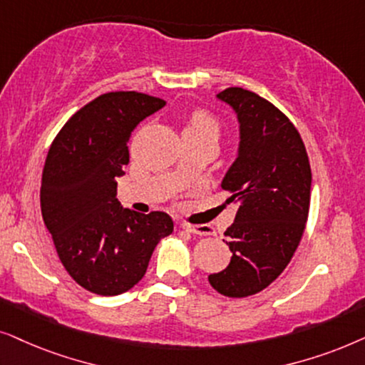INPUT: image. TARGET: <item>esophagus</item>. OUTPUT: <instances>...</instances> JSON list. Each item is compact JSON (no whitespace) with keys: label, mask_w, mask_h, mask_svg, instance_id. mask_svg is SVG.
<instances>
[{"label":"esophagus","mask_w":365,"mask_h":365,"mask_svg":"<svg viewBox=\"0 0 365 365\" xmlns=\"http://www.w3.org/2000/svg\"><path fill=\"white\" fill-rule=\"evenodd\" d=\"M182 228H185L187 232L190 233H195V235H212V228L208 225H192V223H187L183 222L182 223Z\"/></svg>","instance_id":"1"}]
</instances>
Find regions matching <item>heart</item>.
<instances>
[{
  "label": "heart",
  "instance_id": "heart-1",
  "mask_svg": "<svg viewBox=\"0 0 365 365\" xmlns=\"http://www.w3.org/2000/svg\"><path fill=\"white\" fill-rule=\"evenodd\" d=\"M183 135H198V137H213L220 135V123L207 110H195L188 116Z\"/></svg>",
  "mask_w": 365,
  "mask_h": 365
}]
</instances>
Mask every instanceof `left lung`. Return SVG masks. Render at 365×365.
<instances>
[{"instance_id": "8db88e82", "label": "left lung", "mask_w": 365, "mask_h": 365, "mask_svg": "<svg viewBox=\"0 0 365 365\" xmlns=\"http://www.w3.org/2000/svg\"><path fill=\"white\" fill-rule=\"evenodd\" d=\"M217 96L240 123L239 155L222 180L227 202L239 210L225 230L230 264L208 282L218 294L242 299L269 287L292 260L309 217L312 173L297 128L275 105L239 86Z\"/></svg>"}]
</instances>
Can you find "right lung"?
I'll list each match as a JSON object with an SVG mask.
<instances>
[{"mask_svg": "<svg viewBox=\"0 0 365 365\" xmlns=\"http://www.w3.org/2000/svg\"><path fill=\"white\" fill-rule=\"evenodd\" d=\"M165 100L110 91L80 108L53 140L41 177V215L63 267L81 287L118 295L143 279L150 257L173 232L165 212L123 208L116 177L128 165V140Z\"/></svg>", "mask_w": 365, "mask_h": 365, "instance_id": "obj_1", "label": "right lung"}]
</instances>
